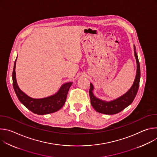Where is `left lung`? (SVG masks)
<instances>
[{"label": "left lung", "mask_w": 157, "mask_h": 157, "mask_svg": "<svg viewBox=\"0 0 157 157\" xmlns=\"http://www.w3.org/2000/svg\"><path fill=\"white\" fill-rule=\"evenodd\" d=\"M136 50V48L134 45V55H135L137 62V74L133 85L125 94L114 100L105 101L97 98L94 95L93 93L94 86L92 83L90 84L89 93L91 99V104L93 108L98 113L108 115L117 114L128 106L135 99L139 89L140 79V63Z\"/></svg>", "instance_id": "obj_1"}]
</instances>
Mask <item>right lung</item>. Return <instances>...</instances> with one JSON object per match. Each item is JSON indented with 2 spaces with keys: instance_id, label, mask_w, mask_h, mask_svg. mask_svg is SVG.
Masks as SVG:
<instances>
[{
  "instance_id": "right-lung-1",
  "label": "right lung",
  "mask_w": 157,
  "mask_h": 157,
  "mask_svg": "<svg viewBox=\"0 0 157 157\" xmlns=\"http://www.w3.org/2000/svg\"><path fill=\"white\" fill-rule=\"evenodd\" d=\"M16 60L17 58L14 63L12 73L13 86L15 94L21 103L32 113L38 115L53 113L59 110L65 103L69 89L73 82H70L63 84L58 91L53 96L41 99L32 98L22 92L18 86L15 75Z\"/></svg>"
}]
</instances>
